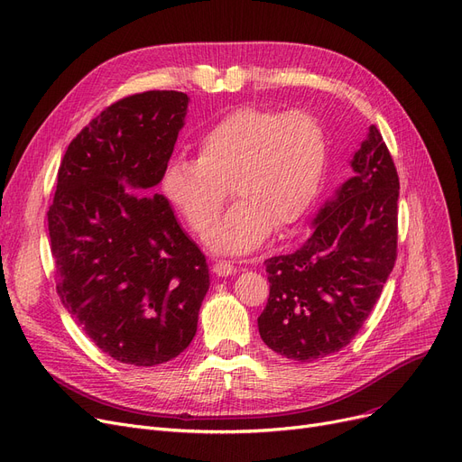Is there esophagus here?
<instances>
[{
	"label": "esophagus",
	"instance_id": "obj_1",
	"mask_svg": "<svg viewBox=\"0 0 462 462\" xmlns=\"http://www.w3.org/2000/svg\"><path fill=\"white\" fill-rule=\"evenodd\" d=\"M236 272H237V268L234 264H230L228 260H218V263L213 264V273L218 275V277H226V275H232Z\"/></svg>",
	"mask_w": 462,
	"mask_h": 462
}]
</instances>
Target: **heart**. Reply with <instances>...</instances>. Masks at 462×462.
Wrapping results in <instances>:
<instances>
[{"label":"heart","mask_w":462,"mask_h":462,"mask_svg":"<svg viewBox=\"0 0 462 462\" xmlns=\"http://www.w3.org/2000/svg\"><path fill=\"white\" fill-rule=\"evenodd\" d=\"M327 164L328 135L317 115L244 106L199 137L198 158L171 156L160 187L189 228L206 237L230 186L238 202L212 227L209 245L242 254L256 249L273 228L287 230L310 211Z\"/></svg>","instance_id":"heart-1"}]
</instances>
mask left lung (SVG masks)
Wrapping results in <instances>:
<instances>
[{
  "instance_id": "8db88e82",
  "label": "left lung",
  "mask_w": 462,
  "mask_h": 462,
  "mask_svg": "<svg viewBox=\"0 0 462 462\" xmlns=\"http://www.w3.org/2000/svg\"><path fill=\"white\" fill-rule=\"evenodd\" d=\"M351 168L353 177L320 208L302 247L264 263L270 298L258 332L272 351L298 363L351 342L396 263L400 181L374 125Z\"/></svg>"
}]
</instances>
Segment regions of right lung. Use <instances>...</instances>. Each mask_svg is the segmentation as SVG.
<instances>
[{"mask_svg": "<svg viewBox=\"0 0 462 462\" xmlns=\"http://www.w3.org/2000/svg\"><path fill=\"white\" fill-rule=\"evenodd\" d=\"M187 106L183 92L149 90L104 109L69 143L47 213L60 300L125 365L183 353L209 289L204 253L152 194Z\"/></svg>", "mask_w": 462, "mask_h": 462, "instance_id": "1", "label": "right lung"}]
</instances>
